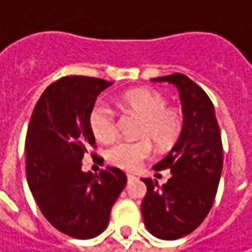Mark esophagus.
<instances>
[{
    "label": "esophagus",
    "mask_w": 252,
    "mask_h": 252,
    "mask_svg": "<svg viewBox=\"0 0 252 252\" xmlns=\"http://www.w3.org/2000/svg\"><path fill=\"white\" fill-rule=\"evenodd\" d=\"M134 178H136L134 175H131V174H127V181H129V182H130V181H133Z\"/></svg>",
    "instance_id": "obj_1"
}]
</instances>
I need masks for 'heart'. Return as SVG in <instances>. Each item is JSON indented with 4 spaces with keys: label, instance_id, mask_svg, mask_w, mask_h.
I'll return each mask as SVG.
<instances>
[{
    "label": "heart",
    "instance_id": "heart-1",
    "mask_svg": "<svg viewBox=\"0 0 252 252\" xmlns=\"http://www.w3.org/2000/svg\"><path fill=\"white\" fill-rule=\"evenodd\" d=\"M121 103L126 112L141 118L139 136L143 139L115 144L108 151V161L125 171H136L151 156V141L161 150L175 144L182 133L184 116L177 108L167 106L161 94L144 88L125 92ZM90 127L95 139L102 143H112L119 133L115 112L102 102L95 103L90 112Z\"/></svg>",
    "mask_w": 252,
    "mask_h": 252
}]
</instances>
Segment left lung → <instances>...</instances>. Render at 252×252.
<instances>
[{
  "label": "left lung",
  "mask_w": 252,
  "mask_h": 252,
  "mask_svg": "<svg viewBox=\"0 0 252 252\" xmlns=\"http://www.w3.org/2000/svg\"><path fill=\"white\" fill-rule=\"evenodd\" d=\"M174 84L179 91L184 127L175 146L153 168L171 169V178L158 187L144 178L147 193L141 202L144 224L153 236L177 240L192 233L213 206L223 169V146L213 103L185 74L153 78Z\"/></svg>",
  "instance_id": "left-lung-1"
}]
</instances>
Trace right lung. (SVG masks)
Listing matches in <instances>:
<instances>
[{
    "mask_svg": "<svg viewBox=\"0 0 252 252\" xmlns=\"http://www.w3.org/2000/svg\"><path fill=\"white\" fill-rule=\"evenodd\" d=\"M112 84L84 75L63 77L44 90L29 122L25 141L29 188L47 221L70 237L101 234L126 185L125 172L116 167L95 175L81 168L95 147L90 112Z\"/></svg>",
    "mask_w": 252,
    "mask_h": 252,
    "instance_id": "1",
    "label": "right lung"
}]
</instances>
